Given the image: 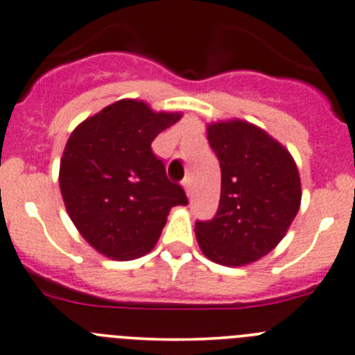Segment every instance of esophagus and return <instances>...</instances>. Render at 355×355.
Instances as JSON below:
<instances>
[{
	"label": "esophagus",
	"mask_w": 355,
	"mask_h": 355,
	"mask_svg": "<svg viewBox=\"0 0 355 355\" xmlns=\"http://www.w3.org/2000/svg\"><path fill=\"white\" fill-rule=\"evenodd\" d=\"M182 188H184L186 195H188V196L191 195V179H189V176L182 179Z\"/></svg>",
	"instance_id": "34e87169"
}]
</instances>
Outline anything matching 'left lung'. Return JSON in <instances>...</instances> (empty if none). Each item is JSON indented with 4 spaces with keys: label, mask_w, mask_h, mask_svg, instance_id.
Returning a JSON list of instances; mask_svg holds the SVG:
<instances>
[{
    "label": "left lung",
    "mask_w": 355,
    "mask_h": 355,
    "mask_svg": "<svg viewBox=\"0 0 355 355\" xmlns=\"http://www.w3.org/2000/svg\"><path fill=\"white\" fill-rule=\"evenodd\" d=\"M207 139L220 164V200L212 220H196V241L216 264H252L283 240L300 209L297 164L264 129L240 119L209 124Z\"/></svg>",
    "instance_id": "8db88e82"
}]
</instances>
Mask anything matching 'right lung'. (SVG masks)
<instances>
[{"label": "right lung", "instance_id": "add662e5", "mask_svg": "<svg viewBox=\"0 0 355 355\" xmlns=\"http://www.w3.org/2000/svg\"><path fill=\"white\" fill-rule=\"evenodd\" d=\"M179 112H153L141 100H119L80 122L60 160V191L80 236L115 261L146 255L169 210L186 205L184 189L167 179L152 141Z\"/></svg>", "mask_w": 355, "mask_h": 355}]
</instances>
